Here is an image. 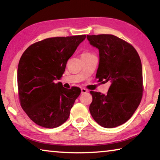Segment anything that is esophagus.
Here are the masks:
<instances>
[{
    "mask_svg": "<svg viewBox=\"0 0 160 160\" xmlns=\"http://www.w3.org/2000/svg\"><path fill=\"white\" fill-rule=\"evenodd\" d=\"M86 92H88V90H86V89H85V88H82V89H81V93L85 94Z\"/></svg>",
    "mask_w": 160,
    "mask_h": 160,
    "instance_id": "34e87169",
    "label": "esophagus"
}]
</instances>
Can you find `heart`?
Returning <instances> with one entry per match:
<instances>
[{
  "instance_id": "heart-1",
  "label": "heart",
  "mask_w": 160,
  "mask_h": 160,
  "mask_svg": "<svg viewBox=\"0 0 160 160\" xmlns=\"http://www.w3.org/2000/svg\"><path fill=\"white\" fill-rule=\"evenodd\" d=\"M84 54H90V53H84Z\"/></svg>"
}]
</instances>
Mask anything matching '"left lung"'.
Listing matches in <instances>:
<instances>
[{
  "instance_id": "1",
  "label": "left lung",
  "mask_w": 160,
  "mask_h": 160,
  "mask_svg": "<svg viewBox=\"0 0 160 160\" xmlns=\"http://www.w3.org/2000/svg\"><path fill=\"white\" fill-rule=\"evenodd\" d=\"M90 44L99 50L98 82L111 85L107 95L91 91L90 112L105 128L126 122L135 112L142 97V67L132 45L113 35H87Z\"/></svg>"
}]
</instances>
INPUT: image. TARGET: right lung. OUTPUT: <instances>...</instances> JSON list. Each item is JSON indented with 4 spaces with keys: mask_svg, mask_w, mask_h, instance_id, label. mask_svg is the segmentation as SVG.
I'll list each match as a JSON object with an SVG mask.
<instances>
[{
    "mask_svg": "<svg viewBox=\"0 0 160 160\" xmlns=\"http://www.w3.org/2000/svg\"><path fill=\"white\" fill-rule=\"evenodd\" d=\"M85 35L50 38L25 50L18 67V87L21 105L30 120L46 128L61 125L70 116L80 95L79 88H63L60 80L67 62Z\"/></svg>",
    "mask_w": 160,
    "mask_h": 160,
    "instance_id": "add662e5",
    "label": "right lung"
}]
</instances>
